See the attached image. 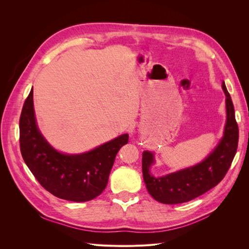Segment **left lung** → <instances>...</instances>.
I'll list each match as a JSON object with an SVG mask.
<instances>
[{
  "label": "left lung",
  "instance_id": "1",
  "mask_svg": "<svg viewBox=\"0 0 249 249\" xmlns=\"http://www.w3.org/2000/svg\"><path fill=\"white\" fill-rule=\"evenodd\" d=\"M222 89L227 96V124L223 137L202 162L167 176L155 178L149 173V167L155 162L154 154L147 150L143 152V179L148 193L156 200L167 205L192 200L219 184L227 175L237 152L239 129L235 118V109L224 82H222Z\"/></svg>",
  "mask_w": 249,
  "mask_h": 249
}]
</instances>
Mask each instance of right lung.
<instances>
[{
    "label": "right lung",
    "instance_id": "obj_1",
    "mask_svg": "<svg viewBox=\"0 0 249 249\" xmlns=\"http://www.w3.org/2000/svg\"><path fill=\"white\" fill-rule=\"evenodd\" d=\"M129 141L124 134L90 152L66 155L53 148L39 132L33 107V91L19 118V146L25 163L39 184L55 196L83 202L105 190L116 154Z\"/></svg>",
    "mask_w": 249,
    "mask_h": 249
}]
</instances>
